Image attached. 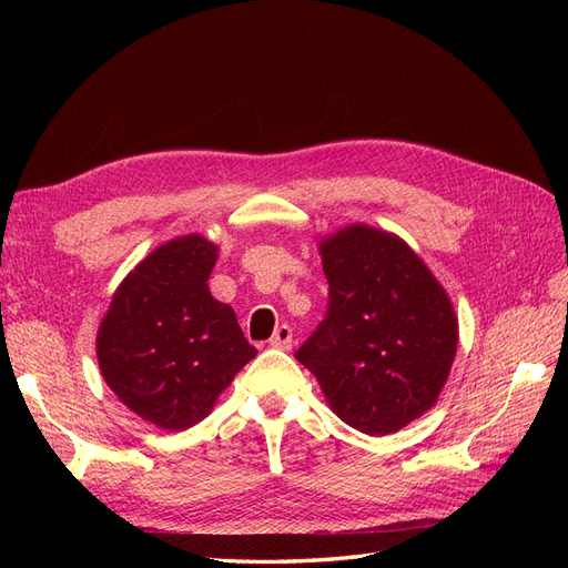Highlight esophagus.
<instances>
[{
	"label": "esophagus",
	"instance_id": "1",
	"mask_svg": "<svg viewBox=\"0 0 568 568\" xmlns=\"http://www.w3.org/2000/svg\"><path fill=\"white\" fill-rule=\"evenodd\" d=\"M291 341H294V332H291L288 324H280L277 329H274L272 338H270V346L272 348H280V351H288L291 348Z\"/></svg>",
	"mask_w": 568,
	"mask_h": 568
}]
</instances>
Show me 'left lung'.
<instances>
[{
    "label": "left lung",
    "mask_w": 568,
    "mask_h": 568,
    "mask_svg": "<svg viewBox=\"0 0 568 568\" xmlns=\"http://www.w3.org/2000/svg\"><path fill=\"white\" fill-rule=\"evenodd\" d=\"M324 320L296 351L332 409L386 436L432 407L457 351L453 303L398 236L353 225L322 242Z\"/></svg>",
    "instance_id": "1"
}]
</instances>
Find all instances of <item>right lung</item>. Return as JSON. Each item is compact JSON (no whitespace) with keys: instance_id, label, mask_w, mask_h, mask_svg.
I'll list each match as a JSON object with an SVG mask.
<instances>
[{"instance_id":"1","label":"right lung","mask_w":568,"mask_h":568,"mask_svg":"<svg viewBox=\"0 0 568 568\" xmlns=\"http://www.w3.org/2000/svg\"><path fill=\"white\" fill-rule=\"evenodd\" d=\"M215 257L199 234L163 244L118 286L99 326L101 376L134 415L165 432L201 422L257 355L232 307L205 284Z\"/></svg>"}]
</instances>
